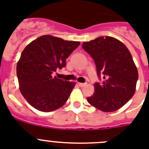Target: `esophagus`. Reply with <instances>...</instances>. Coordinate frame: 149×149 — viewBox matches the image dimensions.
Listing matches in <instances>:
<instances>
[{
    "instance_id": "obj_1",
    "label": "esophagus",
    "mask_w": 149,
    "mask_h": 149,
    "mask_svg": "<svg viewBox=\"0 0 149 149\" xmlns=\"http://www.w3.org/2000/svg\"><path fill=\"white\" fill-rule=\"evenodd\" d=\"M78 85L80 86V87H84V86L86 85V83H81V82H78Z\"/></svg>"
}]
</instances>
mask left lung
Here are the masks:
<instances>
[{"label":"left lung","instance_id":"left-lung-1","mask_svg":"<svg viewBox=\"0 0 149 149\" xmlns=\"http://www.w3.org/2000/svg\"><path fill=\"white\" fill-rule=\"evenodd\" d=\"M82 48L95 63L99 80L95 93L87 98L91 105L104 112L120 109L136 91L138 71L130 52L119 40L101 36L82 44Z\"/></svg>","mask_w":149,"mask_h":149}]
</instances>
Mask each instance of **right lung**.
Wrapping results in <instances>:
<instances>
[{"label":"right lung","mask_w":149,"mask_h":149,"mask_svg":"<svg viewBox=\"0 0 149 149\" xmlns=\"http://www.w3.org/2000/svg\"><path fill=\"white\" fill-rule=\"evenodd\" d=\"M80 43L42 36L25 47L17 63L19 89L30 105L43 112L58 109L67 102L76 82L52 77L66 67V59Z\"/></svg>","instance_id":"right-lung-1"}]
</instances>
